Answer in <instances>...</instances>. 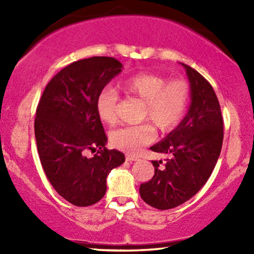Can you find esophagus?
<instances>
[{
    "mask_svg": "<svg viewBox=\"0 0 254 254\" xmlns=\"http://www.w3.org/2000/svg\"><path fill=\"white\" fill-rule=\"evenodd\" d=\"M126 159L129 162H135V161H137L138 157H136V156H133V155H126Z\"/></svg>",
    "mask_w": 254,
    "mask_h": 254,
    "instance_id": "34e87169",
    "label": "esophagus"
}]
</instances>
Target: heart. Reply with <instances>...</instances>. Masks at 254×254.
<instances>
[{"mask_svg": "<svg viewBox=\"0 0 254 254\" xmlns=\"http://www.w3.org/2000/svg\"><path fill=\"white\" fill-rule=\"evenodd\" d=\"M120 88L126 95L144 104L142 119L163 133L175 129L189 107L190 89L183 78L168 81L164 76L141 72L124 79ZM118 100L119 96L114 89L106 86L100 90L96 99V110L103 123H114ZM111 140L114 147L128 154H137L152 140V134L148 126H129L114 130Z\"/></svg>", "mask_w": 254, "mask_h": 254, "instance_id": "heart-1", "label": "heart"}]
</instances>
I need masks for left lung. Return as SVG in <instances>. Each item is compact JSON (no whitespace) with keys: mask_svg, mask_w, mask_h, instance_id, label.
<instances>
[{"mask_svg":"<svg viewBox=\"0 0 254 254\" xmlns=\"http://www.w3.org/2000/svg\"><path fill=\"white\" fill-rule=\"evenodd\" d=\"M190 81V104L186 116L152 151L168 154L151 161L155 175L141 184L140 195L149 206L165 210L186 202L199 192L213 172L223 143V118L210 83L195 69L182 64Z\"/></svg>","mask_w":254,"mask_h":254,"instance_id":"1","label":"left lung"}]
</instances>
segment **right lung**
Returning a JSON list of instances; mask_svg holds the SVG:
<instances>
[{"label":"right lung","instance_id":"1","mask_svg":"<svg viewBox=\"0 0 254 254\" xmlns=\"http://www.w3.org/2000/svg\"><path fill=\"white\" fill-rule=\"evenodd\" d=\"M121 69V62L109 57L72 62L51 79L38 104L34 135L41 165L54 190L74 206L98 202L107 175L125 162L123 152L106 149L96 110L99 91ZM86 150L97 154L86 158Z\"/></svg>","mask_w":254,"mask_h":254}]
</instances>
